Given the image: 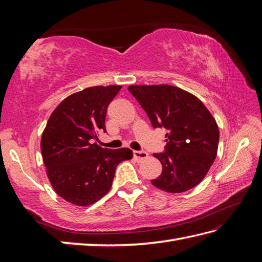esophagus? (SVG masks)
<instances>
[{
  "label": "esophagus",
  "mask_w": 262,
  "mask_h": 262,
  "mask_svg": "<svg viewBox=\"0 0 262 262\" xmlns=\"http://www.w3.org/2000/svg\"><path fill=\"white\" fill-rule=\"evenodd\" d=\"M148 157V154L145 151H134V158L137 160H145Z\"/></svg>",
  "instance_id": "34e87169"
}]
</instances>
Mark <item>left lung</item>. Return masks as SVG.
<instances>
[{
  "instance_id": "1",
  "label": "left lung",
  "mask_w": 262,
  "mask_h": 262,
  "mask_svg": "<svg viewBox=\"0 0 262 262\" xmlns=\"http://www.w3.org/2000/svg\"><path fill=\"white\" fill-rule=\"evenodd\" d=\"M128 91L154 128L168 130L165 151L154 154L162 173L152 185L171 193L196 187L217 155L220 130L214 117L197 97L173 85H129Z\"/></svg>"
}]
</instances>
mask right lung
<instances>
[{
    "label": "right lung",
    "instance_id": "right-lung-1",
    "mask_svg": "<svg viewBox=\"0 0 262 262\" xmlns=\"http://www.w3.org/2000/svg\"><path fill=\"white\" fill-rule=\"evenodd\" d=\"M120 85L92 86L64 99L49 117L41 136L47 177L59 197L76 206L92 205L107 193L120 162L133 158L129 148L99 146L105 115Z\"/></svg>",
    "mask_w": 262,
    "mask_h": 262
}]
</instances>
